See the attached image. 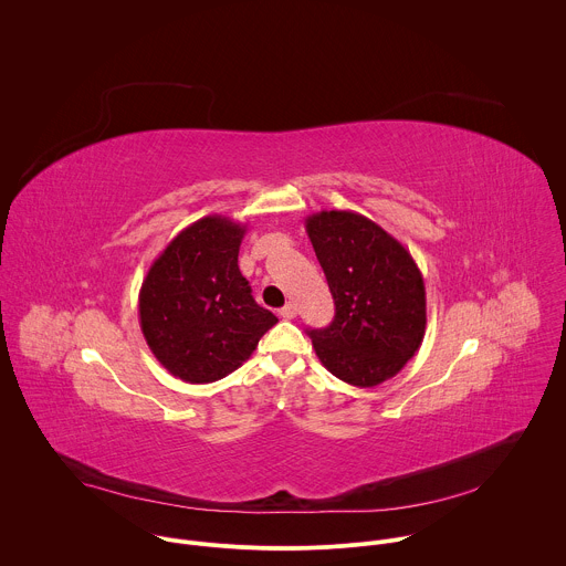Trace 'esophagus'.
<instances>
[{
    "mask_svg": "<svg viewBox=\"0 0 566 566\" xmlns=\"http://www.w3.org/2000/svg\"><path fill=\"white\" fill-rule=\"evenodd\" d=\"M281 318H285V321H292V318H296V314H298V310H296V305L294 303H287L285 307H281Z\"/></svg>",
    "mask_w": 566,
    "mask_h": 566,
    "instance_id": "1",
    "label": "esophagus"
}]
</instances>
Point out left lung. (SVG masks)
<instances>
[{"label": "left lung", "instance_id": "obj_1", "mask_svg": "<svg viewBox=\"0 0 566 566\" xmlns=\"http://www.w3.org/2000/svg\"><path fill=\"white\" fill-rule=\"evenodd\" d=\"M305 228L327 276L336 316L310 329L323 367L360 388L397 376L426 334V287L410 252L376 221L321 210Z\"/></svg>", "mask_w": 566, "mask_h": 566}]
</instances>
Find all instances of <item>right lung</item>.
I'll return each instance as SVG.
<instances>
[{
  "instance_id": "1",
  "label": "right lung",
  "mask_w": 566,
  "mask_h": 566,
  "mask_svg": "<svg viewBox=\"0 0 566 566\" xmlns=\"http://www.w3.org/2000/svg\"><path fill=\"white\" fill-rule=\"evenodd\" d=\"M243 234L245 226L230 217H201L163 250L143 281V336L158 363L189 384L239 369L279 321L254 303L237 265Z\"/></svg>"
}]
</instances>
